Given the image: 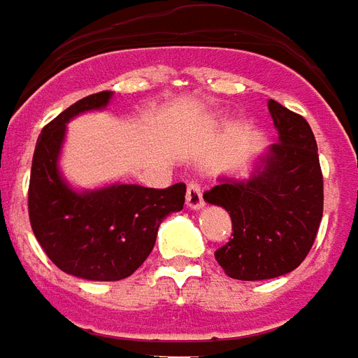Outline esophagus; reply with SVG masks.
I'll return each instance as SVG.
<instances>
[{"mask_svg":"<svg viewBox=\"0 0 358 358\" xmlns=\"http://www.w3.org/2000/svg\"><path fill=\"white\" fill-rule=\"evenodd\" d=\"M187 208L189 210H202L204 208V198H202V190L198 185L190 182L189 189H187Z\"/></svg>","mask_w":358,"mask_h":358,"instance_id":"obj_1","label":"esophagus"}]
</instances>
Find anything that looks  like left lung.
Segmentation results:
<instances>
[{
  "label": "left lung",
  "mask_w": 358,
  "mask_h": 358,
  "mask_svg": "<svg viewBox=\"0 0 358 358\" xmlns=\"http://www.w3.org/2000/svg\"><path fill=\"white\" fill-rule=\"evenodd\" d=\"M267 106L276 145L255 156L246 177L219 176L204 194L233 219V238L215 259L236 280L292 273L309 254L322 219V171L311 127L273 99Z\"/></svg>",
  "instance_id": "obj_1"
}]
</instances>
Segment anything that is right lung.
I'll use <instances>...</instances> for the list:
<instances>
[{"label": "right lung", "instance_id": "right-lung-1", "mask_svg": "<svg viewBox=\"0 0 358 358\" xmlns=\"http://www.w3.org/2000/svg\"><path fill=\"white\" fill-rule=\"evenodd\" d=\"M114 93L78 101L41 129L32 158L28 213L47 257L83 280H122L152 252L158 227L182 210L187 187L168 189L114 181L95 189L70 185L61 171L66 125L85 112L106 110Z\"/></svg>", "mask_w": 358, "mask_h": 358}]
</instances>
